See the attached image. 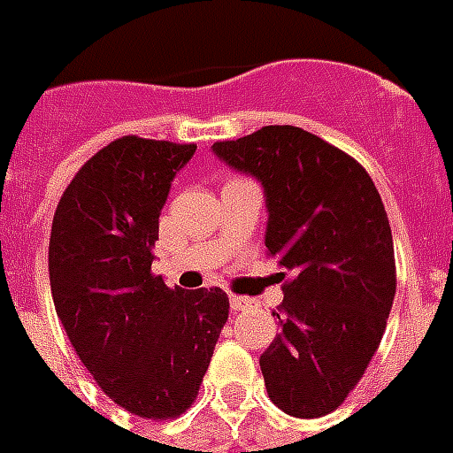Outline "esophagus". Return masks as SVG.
<instances>
[{"label": "esophagus", "mask_w": 453, "mask_h": 453, "mask_svg": "<svg viewBox=\"0 0 453 453\" xmlns=\"http://www.w3.org/2000/svg\"><path fill=\"white\" fill-rule=\"evenodd\" d=\"M258 302L257 299H251V296H237L233 295L230 296V309L237 313V311H247V309H257Z\"/></svg>", "instance_id": "34e87169"}]
</instances>
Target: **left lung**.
<instances>
[{
  "mask_svg": "<svg viewBox=\"0 0 453 453\" xmlns=\"http://www.w3.org/2000/svg\"><path fill=\"white\" fill-rule=\"evenodd\" d=\"M264 185L268 257L284 275L282 333L258 364L265 389L295 418L340 406L378 351L396 292L385 203L357 158L295 126H265L213 144Z\"/></svg>",
  "mask_w": 453,
  "mask_h": 453,
  "instance_id": "left-lung-1",
  "label": "left lung"
}]
</instances>
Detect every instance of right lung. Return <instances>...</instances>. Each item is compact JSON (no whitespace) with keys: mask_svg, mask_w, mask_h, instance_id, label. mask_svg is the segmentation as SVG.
<instances>
[{"mask_svg":"<svg viewBox=\"0 0 453 453\" xmlns=\"http://www.w3.org/2000/svg\"><path fill=\"white\" fill-rule=\"evenodd\" d=\"M195 150L119 137L75 173L51 220L58 320L96 385L140 418L192 406L230 309L220 288L171 289L151 273L158 216Z\"/></svg>","mask_w":453,"mask_h":453,"instance_id":"obj_1","label":"right lung"}]
</instances>
